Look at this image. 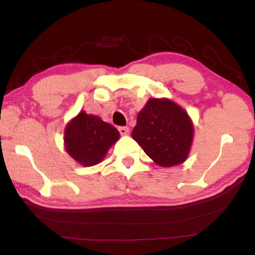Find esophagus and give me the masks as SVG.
<instances>
[{
  "mask_svg": "<svg viewBox=\"0 0 255 255\" xmlns=\"http://www.w3.org/2000/svg\"><path fill=\"white\" fill-rule=\"evenodd\" d=\"M118 130H119L120 133H122V135H128V133H129V128L128 127H119Z\"/></svg>",
  "mask_w": 255,
  "mask_h": 255,
  "instance_id": "1",
  "label": "esophagus"
}]
</instances>
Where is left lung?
<instances>
[{
	"label": "left lung",
	"mask_w": 255,
	"mask_h": 255,
	"mask_svg": "<svg viewBox=\"0 0 255 255\" xmlns=\"http://www.w3.org/2000/svg\"><path fill=\"white\" fill-rule=\"evenodd\" d=\"M131 136L159 166L187 159L193 139V124L182 108L169 99H149L137 116Z\"/></svg>",
	"instance_id": "obj_1"
}]
</instances>
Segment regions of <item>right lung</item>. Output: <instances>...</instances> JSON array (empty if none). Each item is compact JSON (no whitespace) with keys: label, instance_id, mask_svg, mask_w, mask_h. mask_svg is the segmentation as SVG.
Returning a JSON list of instances; mask_svg holds the SVG:
<instances>
[{"label":"right lung","instance_id":"add662e5","mask_svg":"<svg viewBox=\"0 0 255 255\" xmlns=\"http://www.w3.org/2000/svg\"><path fill=\"white\" fill-rule=\"evenodd\" d=\"M120 133L97 116L81 111L67 124L64 132L66 152L83 166L100 163Z\"/></svg>","mask_w":255,"mask_h":255}]
</instances>
